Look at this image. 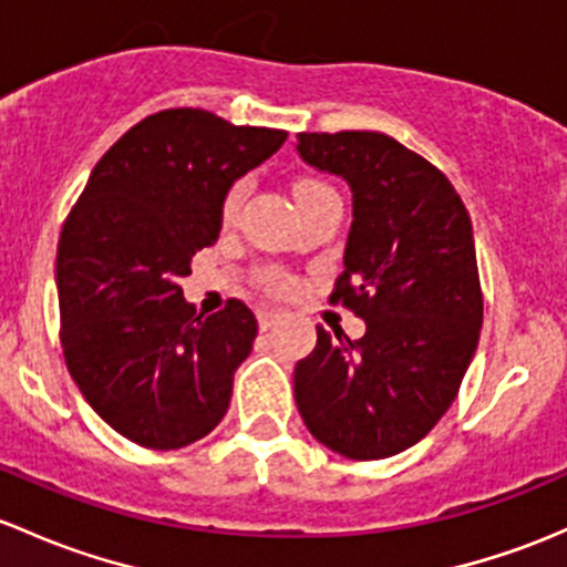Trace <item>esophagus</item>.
Listing matches in <instances>:
<instances>
[{
  "label": "esophagus",
  "mask_w": 567,
  "mask_h": 567,
  "mask_svg": "<svg viewBox=\"0 0 567 567\" xmlns=\"http://www.w3.org/2000/svg\"><path fill=\"white\" fill-rule=\"evenodd\" d=\"M277 320H279V309H268V307L258 309V326H260V331L274 329V323H277Z\"/></svg>",
  "instance_id": "esophagus-1"
}]
</instances>
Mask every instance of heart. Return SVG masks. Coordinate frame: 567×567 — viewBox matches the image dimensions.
Wrapping results in <instances>:
<instances>
[{"instance_id": "obj_1", "label": "heart", "mask_w": 567, "mask_h": 567, "mask_svg": "<svg viewBox=\"0 0 567 567\" xmlns=\"http://www.w3.org/2000/svg\"><path fill=\"white\" fill-rule=\"evenodd\" d=\"M315 187H326V184H320V182H299V184H296V198H299L301 193H307V189H315ZM244 193H247V184H244V182H236L234 187L228 189V195H225V204H223L225 217H234L238 204H241ZM266 279L274 285V288H282V285H285V279L279 277V274H268Z\"/></svg>"}]
</instances>
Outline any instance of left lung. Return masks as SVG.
Returning a JSON list of instances; mask_svg holds the SVG:
<instances>
[{
    "mask_svg": "<svg viewBox=\"0 0 567 567\" xmlns=\"http://www.w3.org/2000/svg\"><path fill=\"white\" fill-rule=\"evenodd\" d=\"M296 152L353 195L331 301L367 323L361 339L318 326V344L296 363V404L337 454H402L443 419L478 348L473 223L454 184L391 135L299 133Z\"/></svg>",
    "mask_w": 567,
    "mask_h": 567,
    "instance_id": "left-lung-1",
    "label": "left lung"
}]
</instances>
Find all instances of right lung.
I'll return each mask as SVG.
<instances>
[{
    "label": "right lung",
    "instance_id": "right-lung-1",
    "mask_svg": "<svg viewBox=\"0 0 567 567\" xmlns=\"http://www.w3.org/2000/svg\"><path fill=\"white\" fill-rule=\"evenodd\" d=\"M288 133L200 109L146 116L103 154L59 236L56 290L70 374L94 413L143 449L206 437L228 413L258 320L230 299L195 315L182 279L223 230V204Z\"/></svg>",
    "mask_w": 567,
    "mask_h": 567
}]
</instances>
